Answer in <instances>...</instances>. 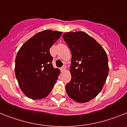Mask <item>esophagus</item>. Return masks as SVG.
<instances>
[{"instance_id": "1", "label": "esophagus", "mask_w": 127, "mask_h": 127, "mask_svg": "<svg viewBox=\"0 0 127 127\" xmlns=\"http://www.w3.org/2000/svg\"><path fill=\"white\" fill-rule=\"evenodd\" d=\"M65 70H66V66H65V65H64L63 66H62V67H61V71L62 72H63V71H64Z\"/></svg>"}]
</instances>
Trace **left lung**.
Wrapping results in <instances>:
<instances>
[{
  "mask_svg": "<svg viewBox=\"0 0 127 127\" xmlns=\"http://www.w3.org/2000/svg\"><path fill=\"white\" fill-rule=\"evenodd\" d=\"M64 40L72 54L71 79L66 85L67 95L78 103H85L101 92L108 74L104 49L84 32H66Z\"/></svg>",
  "mask_w": 127,
  "mask_h": 127,
  "instance_id": "1",
  "label": "left lung"
}]
</instances>
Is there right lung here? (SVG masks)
<instances>
[{
  "label": "right lung",
  "mask_w": 127,
  "mask_h": 127,
  "mask_svg": "<svg viewBox=\"0 0 127 127\" xmlns=\"http://www.w3.org/2000/svg\"><path fill=\"white\" fill-rule=\"evenodd\" d=\"M61 34L51 30L37 33L17 53L15 76L21 90L28 98L42 99L53 90L60 71L53 67L49 49Z\"/></svg>",
  "instance_id": "right-lung-1"
}]
</instances>
